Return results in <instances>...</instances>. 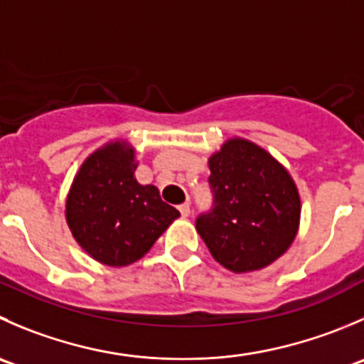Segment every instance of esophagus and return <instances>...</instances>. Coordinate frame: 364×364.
Returning <instances> with one entry per match:
<instances>
[{"label":"esophagus","instance_id":"1","mask_svg":"<svg viewBox=\"0 0 364 364\" xmlns=\"http://www.w3.org/2000/svg\"><path fill=\"white\" fill-rule=\"evenodd\" d=\"M178 210H179V213H181V217L186 218L190 215V204L188 203L181 204V206H178Z\"/></svg>","mask_w":364,"mask_h":364}]
</instances>
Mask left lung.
<instances>
[{"label": "left lung", "instance_id": "left-lung-1", "mask_svg": "<svg viewBox=\"0 0 364 364\" xmlns=\"http://www.w3.org/2000/svg\"><path fill=\"white\" fill-rule=\"evenodd\" d=\"M215 193L197 232L217 263L250 274L279 259L301 225V193L288 168L267 149L231 136L208 158Z\"/></svg>", "mask_w": 364, "mask_h": 364}]
</instances>
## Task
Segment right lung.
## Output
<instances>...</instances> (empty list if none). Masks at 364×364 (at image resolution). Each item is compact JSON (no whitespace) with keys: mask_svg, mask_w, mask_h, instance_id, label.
Listing matches in <instances>:
<instances>
[{"mask_svg":"<svg viewBox=\"0 0 364 364\" xmlns=\"http://www.w3.org/2000/svg\"><path fill=\"white\" fill-rule=\"evenodd\" d=\"M136 149L115 139L88 154L65 199V220L77 245L105 267L142 259L179 217L154 185H140Z\"/></svg>","mask_w":364,"mask_h":364,"instance_id":"obj_1","label":"right lung"}]
</instances>
